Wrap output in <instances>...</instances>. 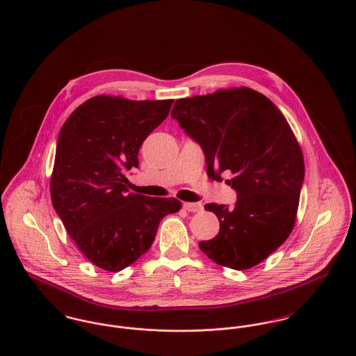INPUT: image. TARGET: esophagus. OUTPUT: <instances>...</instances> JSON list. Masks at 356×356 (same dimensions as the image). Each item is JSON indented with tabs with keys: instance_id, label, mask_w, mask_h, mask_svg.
Instances as JSON below:
<instances>
[{
	"instance_id": "34e87169",
	"label": "esophagus",
	"mask_w": 356,
	"mask_h": 356,
	"mask_svg": "<svg viewBox=\"0 0 356 356\" xmlns=\"http://www.w3.org/2000/svg\"><path fill=\"white\" fill-rule=\"evenodd\" d=\"M184 208L189 212H200L203 209L202 203H184Z\"/></svg>"
}]
</instances>
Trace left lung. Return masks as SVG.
<instances>
[{"label": "left lung", "mask_w": 356, "mask_h": 356, "mask_svg": "<svg viewBox=\"0 0 356 356\" xmlns=\"http://www.w3.org/2000/svg\"><path fill=\"white\" fill-rule=\"evenodd\" d=\"M171 118L203 148L207 174L223 171L237 192L234 208L205 204L219 233L199 243L216 264L247 270L273 254L293 230L305 179L302 148L281 111L261 93L241 86L179 99Z\"/></svg>", "instance_id": "obj_1"}]
</instances>
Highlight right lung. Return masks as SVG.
Masks as SVG:
<instances>
[{
    "mask_svg": "<svg viewBox=\"0 0 356 356\" xmlns=\"http://www.w3.org/2000/svg\"><path fill=\"white\" fill-rule=\"evenodd\" d=\"M174 100L136 102L100 95L64 122L51 177V204L78 250L106 271H120L152 245L160 220L181 202L129 193L126 170L138 167L145 138Z\"/></svg>",
    "mask_w": 356,
    "mask_h": 356,
    "instance_id": "obj_1",
    "label": "right lung"
}]
</instances>
